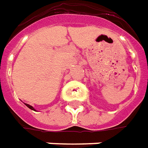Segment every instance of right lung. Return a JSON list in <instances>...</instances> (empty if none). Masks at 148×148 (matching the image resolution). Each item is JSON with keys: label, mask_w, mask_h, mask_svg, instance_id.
Listing matches in <instances>:
<instances>
[{"label": "right lung", "mask_w": 148, "mask_h": 148, "mask_svg": "<svg viewBox=\"0 0 148 148\" xmlns=\"http://www.w3.org/2000/svg\"><path fill=\"white\" fill-rule=\"evenodd\" d=\"M25 104H26V106H27L28 108H30V109H32V110H34V111H36V109L33 108L32 105H30V104H28V103H25Z\"/></svg>", "instance_id": "add662e5"}]
</instances>
